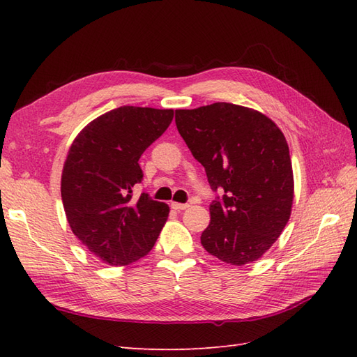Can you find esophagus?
<instances>
[{"instance_id":"esophagus-1","label":"esophagus","mask_w":357,"mask_h":357,"mask_svg":"<svg viewBox=\"0 0 357 357\" xmlns=\"http://www.w3.org/2000/svg\"><path fill=\"white\" fill-rule=\"evenodd\" d=\"M172 208L176 211H183L185 208H188V204H181V202H172Z\"/></svg>"}]
</instances>
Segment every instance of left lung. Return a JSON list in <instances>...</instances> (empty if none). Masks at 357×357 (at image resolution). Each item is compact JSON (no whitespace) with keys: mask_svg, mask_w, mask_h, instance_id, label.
<instances>
[{"mask_svg":"<svg viewBox=\"0 0 357 357\" xmlns=\"http://www.w3.org/2000/svg\"><path fill=\"white\" fill-rule=\"evenodd\" d=\"M174 121L211 188L224 193L210 204L202 247L236 267L257 261L291 215L294 179L284 133L264 113L231 102L181 109Z\"/></svg>","mask_w":357,"mask_h":357,"instance_id":"8db88e82","label":"left lung"}]
</instances>
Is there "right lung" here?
Here are the masks:
<instances>
[{
    "label": "right lung",
    "instance_id": "add662e5",
    "mask_svg": "<svg viewBox=\"0 0 357 357\" xmlns=\"http://www.w3.org/2000/svg\"><path fill=\"white\" fill-rule=\"evenodd\" d=\"M172 109L123 105L89 123L67 151L61 198L75 236L104 264L123 267L149 255L169 218L141 195V155L172 124Z\"/></svg>",
    "mask_w": 357,
    "mask_h": 357
}]
</instances>
